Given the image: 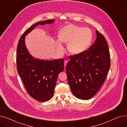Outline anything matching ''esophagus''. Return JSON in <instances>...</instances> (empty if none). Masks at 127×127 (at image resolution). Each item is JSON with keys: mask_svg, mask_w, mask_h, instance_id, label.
Returning a JSON list of instances; mask_svg holds the SVG:
<instances>
[{"mask_svg": "<svg viewBox=\"0 0 127 127\" xmlns=\"http://www.w3.org/2000/svg\"><path fill=\"white\" fill-rule=\"evenodd\" d=\"M67 63H68V61H67V60H65V61H64V67H66V64H67Z\"/></svg>", "mask_w": 127, "mask_h": 127, "instance_id": "1", "label": "esophagus"}]
</instances>
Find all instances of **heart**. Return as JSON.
<instances>
[{
  "label": "heart",
  "instance_id": "1",
  "mask_svg": "<svg viewBox=\"0 0 127 127\" xmlns=\"http://www.w3.org/2000/svg\"><path fill=\"white\" fill-rule=\"evenodd\" d=\"M61 42L68 44V50L72 54H80L87 49L91 44L93 33L91 29L84 28L74 25H68L63 27L59 34ZM58 50L64 51L63 46L58 43Z\"/></svg>",
  "mask_w": 127,
  "mask_h": 127
}]
</instances>
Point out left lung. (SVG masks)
Instances as JSON below:
<instances>
[{"label":"left lung","instance_id":"1","mask_svg":"<svg viewBox=\"0 0 127 127\" xmlns=\"http://www.w3.org/2000/svg\"><path fill=\"white\" fill-rule=\"evenodd\" d=\"M97 38L90 48L78 55L70 56L66 71L72 94L88 100L103 85L109 71L111 61L108 45L104 36L96 31Z\"/></svg>","mask_w":127,"mask_h":127}]
</instances>
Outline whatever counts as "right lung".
Segmentation results:
<instances>
[{
    "mask_svg": "<svg viewBox=\"0 0 127 127\" xmlns=\"http://www.w3.org/2000/svg\"><path fill=\"white\" fill-rule=\"evenodd\" d=\"M48 19L32 25L19 38L16 52L17 69L28 94L36 100L44 102L53 96L58 76L64 70V59L44 61L33 58L27 49L25 35L38 24L44 25L54 22Z\"/></svg>",
    "mask_w": 127,
    "mask_h": 127,
    "instance_id": "add662e5",
    "label": "right lung"
}]
</instances>
